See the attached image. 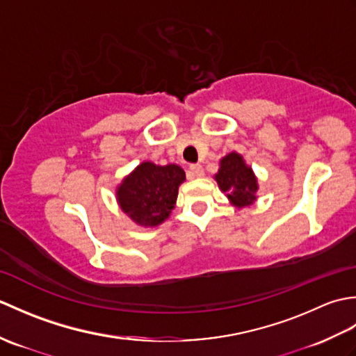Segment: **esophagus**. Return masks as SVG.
I'll return each instance as SVG.
<instances>
[{"label": "esophagus", "mask_w": 356, "mask_h": 356, "mask_svg": "<svg viewBox=\"0 0 356 356\" xmlns=\"http://www.w3.org/2000/svg\"><path fill=\"white\" fill-rule=\"evenodd\" d=\"M203 174H205V172H203L202 165L193 163V165L190 166V176H191V177H202Z\"/></svg>", "instance_id": "34e87169"}]
</instances>
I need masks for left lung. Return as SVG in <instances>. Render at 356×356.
Instances as JSON below:
<instances>
[{
  "mask_svg": "<svg viewBox=\"0 0 356 356\" xmlns=\"http://www.w3.org/2000/svg\"><path fill=\"white\" fill-rule=\"evenodd\" d=\"M216 182L226 194L234 207H249L257 200V177L251 166L238 153H229L220 161V168L216 174Z\"/></svg>",
  "mask_w": 356,
  "mask_h": 356,
  "instance_id": "8db88e82",
  "label": "left lung"
}]
</instances>
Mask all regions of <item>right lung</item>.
Masks as SVG:
<instances>
[{"mask_svg": "<svg viewBox=\"0 0 356 356\" xmlns=\"http://www.w3.org/2000/svg\"><path fill=\"white\" fill-rule=\"evenodd\" d=\"M185 171L179 165L142 162L118 186L120 209L139 226H157L170 217L184 184Z\"/></svg>", "mask_w": 356, "mask_h": 356, "instance_id": "1", "label": "right lung"}]
</instances>
